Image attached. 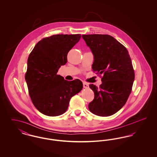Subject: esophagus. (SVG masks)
Segmentation results:
<instances>
[{
	"label": "esophagus",
	"instance_id": "34e87169",
	"mask_svg": "<svg viewBox=\"0 0 157 157\" xmlns=\"http://www.w3.org/2000/svg\"><path fill=\"white\" fill-rule=\"evenodd\" d=\"M83 88L85 89H88L89 88V85L86 82H83Z\"/></svg>",
	"mask_w": 157,
	"mask_h": 157
}]
</instances>
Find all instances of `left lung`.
<instances>
[{
	"label": "left lung",
	"instance_id": "obj_1",
	"mask_svg": "<svg viewBox=\"0 0 157 157\" xmlns=\"http://www.w3.org/2000/svg\"><path fill=\"white\" fill-rule=\"evenodd\" d=\"M82 38L94 55L92 70L103 74L99 88H90L95 97L88 108L92 113L108 117L125 104L134 81V71L126 48L108 35H83Z\"/></svg>",
	"mask_w": 157,
	"mask_h": 157
}]
</instances>
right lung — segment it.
<instances>
[{"label": "right lung", "instance_id": "add662e5", "mask_svg": "<svg viewBox=\"0 0 157 157\" xmlns=\"http://www.w3.org/2000/svg\"><path fill=\"white\" fill-rule=\"evenodd\" d=\"M81 35H55L45 37L35 45L28 57L25 80L33 104L49 117L67 111L71 98L83 88L79 79L65 80L57 75L60 66L67 62L68 52Z\"/></svg>", "mask_w": 157, "mask_h": 157}]
</instances>
